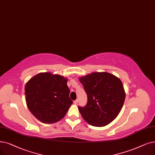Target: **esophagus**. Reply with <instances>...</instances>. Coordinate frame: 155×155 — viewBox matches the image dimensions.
Listing matches in <instances>:
<instances>
[{"instance_id": "esophagus-1", "label": "esophagus", "mask_w": 155, "mask_h": 155, "mask_svg": "<svg viewBox=\"0 0 155 155\" xmlns=\"http://www.w3.org/2000/svg\"><path fill=\"white\" fill-rule=\"evenodd\" d=\"M73 103H75V104H77V103H78V99H76L75 101H73Z\"/></svg>"}]
</instances>
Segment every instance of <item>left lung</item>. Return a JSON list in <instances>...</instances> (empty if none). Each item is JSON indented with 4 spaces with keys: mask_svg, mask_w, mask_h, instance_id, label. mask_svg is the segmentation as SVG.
Returning a JSON list of instances; mask_svg holds the SVG:
<instances>
[{
    "mask_svg": "<svg viewBox=\"0 0 155 155\" xmlns=\"http://www.w3.org/2000/svg\"><path fill=\"white\" fill-rule=\"evenodd\" d=\"M87 95V103L78 106L83 118L94 127L111 123L122 108L125 92L120 78L107 72H93L79 78Z\"/></svg>",
    "mask_w": 155,
    "mask_h": 155,
    "instance_id": "1",
    "label": "left lung"
}]
</instances>
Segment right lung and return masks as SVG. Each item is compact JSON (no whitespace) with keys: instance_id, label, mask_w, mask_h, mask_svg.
Wrapping results in <instances>:
<instances>
[{"instance_id":"right-lung-1","label":"right lung","mask_w":155,"mask_h":155,"mask_svg":"<svg viewBox=\"0 0 155 155\" xmlns=\"http://www.w3.org/2000/svg\"><path fill=\"white\" fill-rule=\"evenodd\" d=\"M67 78L51 73H40L26 83L25 99L33 115L45 124L56 123L73 104Z\"/></svg>"}]
</instances>
